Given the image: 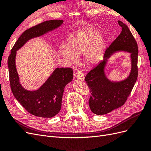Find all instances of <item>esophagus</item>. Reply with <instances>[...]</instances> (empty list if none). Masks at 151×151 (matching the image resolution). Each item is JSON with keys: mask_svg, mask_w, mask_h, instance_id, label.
Masks as SVG:
<instances>
[{"mask_svg": "<svg viewBox=\"0 0 151 151\" xmlns=\"http://www.w3.org/2000/svg\"><path fill=\"white\" fill-rule=\"evenodd\" d=\"M76 78L77 79L84 81V76L83 72L81 70H77L76 74Z\"/></svg>", "mask_w": 151, "mask_h": 151, "instance_id": "1", "label": "esophagus"}]
</instances>
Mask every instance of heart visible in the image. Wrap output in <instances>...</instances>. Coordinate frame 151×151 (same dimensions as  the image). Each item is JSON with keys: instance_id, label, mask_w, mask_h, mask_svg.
Masks as SVG:
<instances>
[{"instance_id": "1", "label": "heart", "mask_w": 151, "mask_h": 151, "mask_svg": "<svg viewBox=\"0 0 151 151\" xmlns=\"http://www.w3.org/2000/svg\"><path fill=\"white\" fill-rule=\"evenodd\" d=\"M67 47L60 50L62 57L71 64L83 55L86 64L94 66L102 60L104 53L105 41L103 35L93 27H85L72 34L67 40Z\"/></svg>"}]
</instances>
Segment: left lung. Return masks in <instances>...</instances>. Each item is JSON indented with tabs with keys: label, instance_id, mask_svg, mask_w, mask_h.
Segmentation results:
<instances>
[{
	"label": "left lung",
	"instance_id": "left-lung-1",
	"mask_svg": "<svg viewBox=\"0 0 151 151\" xmlns=\"http://www.w3.org/2000/svg\"><path fill=\"white\" fill-rule=\"evenodd\" d=\"M118 22L122 27L121 33L106 50L103 60L85 77L91 93L89 108L98 115H105L124 104L138 76L137 43L128 26L120 21ZM122 51L130 53L131 72L125 80L111 81L107 78L105 71L107 62L113 54Z\"/></svg>",
	"mask_w": 151,
	"mask_h": 151
}]
</instances>
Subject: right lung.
Segmentation results:
<instances>
[{
	"mask_svg": "<svg viewBox=\"0 0 151 151\" xmlns=\"http://www.w3.org/2000/svg\"><path fill=\"white\" fill-rule=\"evenodd\" d=\"M63 23V20L47 21L26 30L14 45L8 58L9 80L13 95L27 111L36 116L52 118L59 113L65 87L73 79V70L71 68H55L39 89L28 91L20 83L16 66L17 51L31 39L56 29Z\"/></svg>",
	"mask_w": 151,
	"mask_h": 151,
	"instance_id": "1",
	"label": "right lung"
}]
</instances>
